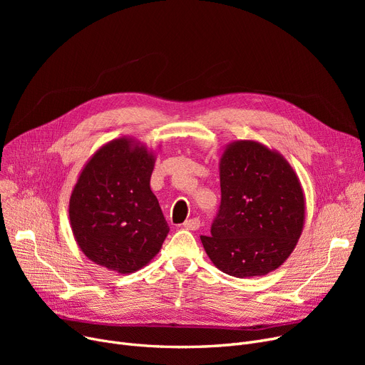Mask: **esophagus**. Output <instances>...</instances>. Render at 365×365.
<instances>
[{
    "label": "esophagus",
    "mask_w": 365,
    "mask_h": 365,
    "mask_svg": "<svg viewBox=\"0 0 365 365\" xmlns=\"http://www.w3.org/2000/svg\"><path fill=\"white\" fill-rule=\"evenodd\" d=\"M201 226V222L198 217H194V219H189L183 223V227L187 229V231H197V229Z\"/></svg>",
    "instance_id": "1"
}]
</instances>
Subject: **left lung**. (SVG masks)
I'll return each mask as SVG.
<instances>
[{"instance_id":"8db88e82","label":"left lung","mask_w":365,"mask_h":365,"mask_svg":"<svg viewBox=\"0 0 365 365\" xmlns=\"http://www.w3.org/2000/svg\"><path fill=\"white\" fill-rule=\"evenodd\" d=\"M222 201L212 235H201L217 269L237 278L275 271L304 225V194L281 153L256 140L227 143L219 161Z\"/></svg>"}]
</instances>
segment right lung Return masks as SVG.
<instances>
[{"instance_id":"right-lung-1","label":"right lung","mask_w":365,"mask_h":365,"mask_svg":"<svg viewBox=\"0 0 365 365\" xmlns=\"http://www.w3.org/2000/svg\"><path fill=\"white\" fill-rule=\"evenodd\" d=\"M157 150L133 138L113 139L83 167L69 198V222L81 252L121 275L155 257L170 231L150 175Z\"/></svg>"}]
</instances>
